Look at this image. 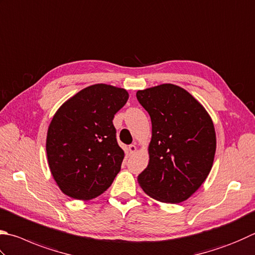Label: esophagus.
Listing matches in <instances>:
<instances>
[{
  "label": "esophagus",
  "instance_id": "esophagus-1",
  "mask_svg": "<svg viewBox=\"0 0 255 255\" xmlns=\"http://www.w3.org/2000/svg\"><path fill=\"white\" fill-rule=\"evenodd\" d=\"M128 151L131 154H133V153H135L136 151V146L134 145V144H131V145H128Z\"/></svg>",
  "mask_w": 255,
  "mask_h": 255
}]
</instances>
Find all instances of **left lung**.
<instances>
[{"mask_svg":"<svg viewBox=\"0 0 255 255\" xmlns=\"http://www.w3.org/2000/svg\"><path fill=\"white\" fill-rule=\"evenodd\" d=\"M136 99L152 122L150 161L137 176L138 184L160 202H183L212 169L217 148L212 120L187 91L174 84L137 91Z\"/></svg>","mask_w":255,"mask_h":255,"instance_id":"8db88e82","label":"left lung"}]
</instances>
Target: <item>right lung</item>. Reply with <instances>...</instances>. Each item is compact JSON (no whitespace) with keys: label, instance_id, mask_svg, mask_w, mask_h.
Here are the masks:
<instances>
[{"label":"right lung","instance_id":"add662e5","mask_svg":"<svg viewBox=\"0 0 255 255\" xmlns=\"http://www.w3.org/2000/svg\"><path fill=\"white\" fill-rule=\"evenodd\" d=\"M128 99L124 89L94 84L66 101L53 117L46 136L47 161L57 185L70 198H97L121 170L124 152L113 118Z\"/></svg>","mask_w":255,"mask_h":255}]
</instances>
